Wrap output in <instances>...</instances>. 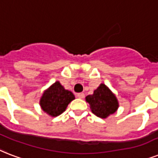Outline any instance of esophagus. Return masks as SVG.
I'll return each instance as SVG.
<instances>
[{"label": "esophagus", "instance_id": "obj_1", "mask_svg": "<svg viewBox=\"0 0 158 158\" xmlns=\"http://www.w3.org/2000/svg\"><path fill=\"white\" fill-rule=\"evenodd\" d=\"M77 96L78 98L83 99L85 97V95H84V93H78L77 95Z\"/></svg>", "mask_w": 158, "mask_h": 158}]
</instances>
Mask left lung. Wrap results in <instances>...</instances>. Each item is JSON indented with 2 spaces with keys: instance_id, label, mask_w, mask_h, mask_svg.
Listing matches in <instances>:
<instances>
[{
  "instance_id": "obj_1",
  "label": "left lung",
  "mask_w": 158,
  "mask_h": 158,
  "mask_svg": "<svg viewBox=\"0 0 158 158\" xmlns=\"http://www.w3.org/2000/svg\"><path fill=\"white\" fill-rule=\"evenodd\" d=\"M94 114L100 118H106L115 112L118 108V102L116 96L105 84H101L93 95L85 97Z\"/></svg>"
}]
</instances>
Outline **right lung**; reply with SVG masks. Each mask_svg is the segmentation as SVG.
<instances>
[{
  "label": "right lung",
  "instance_id": "obj_1",
  "mask_svg": "<svg viewBox=\"0 0 158 158\" xmlns=\"http://www.w3.org/2000/svg\"><path fill=\"white\" fill-rule=\"evenodd\" d=\"M75 99L72 91L64 89L59 81L48 88L40 99V105L45 113L56 117L63 113L68 104Z\"/></svg>",
  "mask_w": 158,
  "mask_h": 158
}]
</instances>
